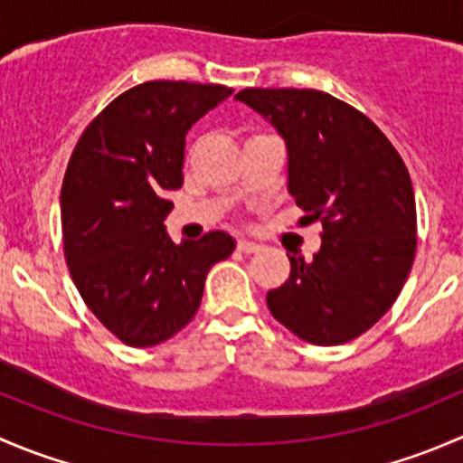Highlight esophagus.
Instances as JSON below:
<instances>
[{
    "mask_svg": "<svg viewBox=\"0 0 463 463\" xmlns=\"http://www.w3.org/2000/svg\"><path fill=\"white\" fill-rule=\"evenodd\" d=\"M237 250L244 255H250V253H258V250H261L260 244H255V241H249V240H240L237 241Z\"/></svg>",
    "mask_w": 463,
    "mask_h": 463,
    "instance_id": "esophagus-1",
    "label": "esophagus"
}]
</instances>
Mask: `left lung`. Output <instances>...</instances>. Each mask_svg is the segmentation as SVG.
Here are the masks:
<instances>
[{"label": "left lung", "instance_id": "8db88e82", "mask_svg": "<svg viewBox=\"0 0 463 463\" xmlns=\"http://www.w3.org/2000/svg\"><path fill=\"white\" fill-rule=\"evenodd\" d=\"M288 152V193L320 219L314 260L288 255L291 275L266 296L298 338L343 345L365 334L399 298L417 253V203L403 158L347 102L316 89H244Z\"/></svg>", "mask_w": 463, "mask_h": 463}]
</instances>
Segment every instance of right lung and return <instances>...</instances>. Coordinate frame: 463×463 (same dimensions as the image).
Returning <instances> with one entry per match:
<instances>
[{
    "mask_svg": "<svg viewBox=\"0 0 463 463\" xmlns=\"http://www.w3.org/2000/svg\"><path fill=\"white\" fill-rule=\"evenodd\" d=\"M232 93L223 85L152 80L120 93L82 132L60 194L64 258L85 305L129 347L184 329L205 275L235 250L222 231L181 244L163 219L184 185L185 134Z\"/></svg>",
    "mask_w": 463,
    "mask_h": 463,
    "instance_id": "right-lung-1",
    "label": "right lung"
}]
</instances>
